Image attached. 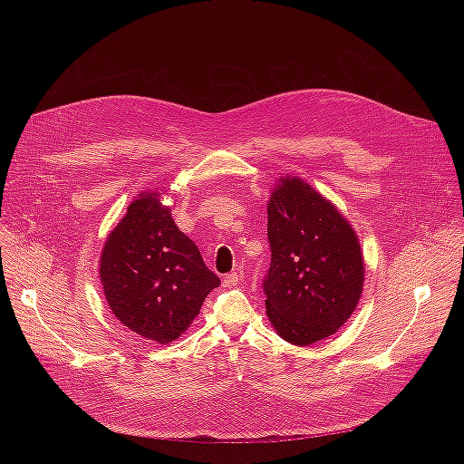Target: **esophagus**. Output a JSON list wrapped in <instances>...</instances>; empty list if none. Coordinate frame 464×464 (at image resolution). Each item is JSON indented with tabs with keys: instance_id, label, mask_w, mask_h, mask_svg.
I'll list each match as a JSON object with an SVG mask.
<instances>
[{
	"instance_id": "1",
	"label": "esophagus",
	"mask_w": 464,
	"mask_h": 464,
	"mask_svg": "<svg viewBox=\"0 0 464 464\" xmlns=\"http://www.w3.org/2000/svg\"><path fill=\"white\" fill-rule=\"evenodd\" d=\"M222 281H224V286H226V288H235V286L238 285V274H235V272H233V274H227V276H224Z\"/></svg>"
}]
</instances>
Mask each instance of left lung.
Masks as SVG:
<instances>
[{"label":"left lung","mask_w":464,"mask_h":464,"mask_svg":"<svg viewBox=\"0 0 464 464\" xmlns=\"http://www.w3.org/2000/svg\"><path fill=\"white\" fill-rule=\"evenodd\" d=\"M272 262L262 279L266 314L283 340L310 345L354 312L363 258L351 224L308 183L283 179L268 204Z\"/></svg>","instance_id":"obj_1"}]
</instances>
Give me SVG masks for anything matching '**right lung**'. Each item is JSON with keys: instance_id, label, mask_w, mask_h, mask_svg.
<instances>
[{"instance_id": "add662e5", "label": "right lung", "mask_w": 464, "mask_h": 464, "mask_svg": "<svg viewBox=\"0 0 464 464\" xmlns=\"http://www.w3.org/2000/svg\"><path fill=\"white\" fill-rule=\"evenodd\" d=\"M101 281L115 317L136 334L169 343L192 323L220 286L196 244L178 229L156 194L131 202L110 233Z\"/></svg>"}]
</instances>
